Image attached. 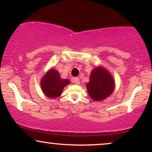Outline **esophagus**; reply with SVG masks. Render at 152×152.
Segmentation results:
<instances>
[{
	"label": "esophagus",
	"instance_id": "34e87169",
	"mask_svg": "<svg viewBox=\"0 0 152 152\" xmlns=\"http://www.w3.org/2000/svg\"><path fill=\"white\" fill-rule=\"evenodd\" d=\"M72 82H73V83H75V84H80V79H79L78 77L72 78Z\"/></svg>",
	"mask_w": 152,
	"mask_h": 152
}]
</instances>
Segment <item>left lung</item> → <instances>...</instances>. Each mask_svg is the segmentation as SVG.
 <instances>
[{
	"label": "left lung",
	"instance_id": "left-lung-1",
	"mask_svg": "<svg viewBox=\"0 0 152 152\" xmlns=\"http://www.w3.org/2000/svg\"><path fill=\"white\" fill-rule=\"evenodd\" d=\"M86 87L91 99L101 101L113 93L115 82L107 70L102 67H97L91 72L90 81Z\"/></svg>",
	"mask_w": 152,
	"mask_h": 152
}]
</instances>
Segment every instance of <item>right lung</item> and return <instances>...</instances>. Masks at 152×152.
<instances>
[{"mask_svg":"<svg viewBox=\"0 0 152 152\" xmlns=\"http://www.w3.org/2000/svg\"><path fill=\"white\" fill-rule=\"evenodd\" d=\"M69 83L68 80H63L60 77L57 70L51 69L43 77L41 86L43 92L46 96L55 98L61 95L63 88Z\"/></svg>","mask_w":152,"mask_h":152,"instance_id":"add662e5","label":"right lung"}]
</instances>
